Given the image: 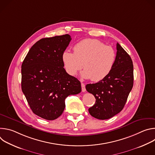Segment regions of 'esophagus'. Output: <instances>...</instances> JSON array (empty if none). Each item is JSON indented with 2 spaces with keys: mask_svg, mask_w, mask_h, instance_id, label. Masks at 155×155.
<instances>
[{
  "mask_svg": "<svg viewBox=\"0 0 155 155\" xmlns=\"http://www.w3.org/2000/svg\"><path fill=\"white\" fill-rule=\"evenodd\" d=\"M81 90L83 92H85L86 91V88H85V85L84 83H81Z\"/></svg>",
  "mask_w": 155,
  "mask_h": 155,
  "instance_id": "esophagus-1",
  "label": "esophagus"
}]
</instances>
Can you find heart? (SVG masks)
<instances>
[{
    "mask_svg": "<svg viewBox=\"0 0 155 155\" xmlns=\"http://www.w3.org/2000/svg\"><path fill=\"white\" fill-rule=\"evenodd\" d=\"M74 52L64 50L61 56L64 67L68 74L74 76L82 66L81 76L93 81L105 78L111 72L116 60L115 50L100 40L86 38L76 43Z\"/></svg>",
    "mask_w": 155,
    "mask_h": 155,
    "instance_id": "heart-1",
    "label": "heart"
}]
</instances>
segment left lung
I'll return each instance as SVG.
<instances>
[{
    "instance_id": "left-lung-1",
    "label": "left lung",
    "mask_w": 155,
    "mask_h": 155,
    "mask_svg": "<svg viewBox=\"0 0 155 155\" xmlns=\"http://www.w3.org/2000/svg\"><path fill=\"white\" fill-rule=\"evenodd\" d=\"M117 50L115 62L110 74L97 83L86 86L87 91L96 99L88 111L92 117L99 120L109 119L120 113L133 86L132 61L118 43Z\"/></svg>"
}]
</instances>
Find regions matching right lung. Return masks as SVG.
Here are the masks:
<instances>
[{"label":"right lung","instance_id":"add662e5","mask_svg":"<svg viewBox=\"0 0 155 155\" xmlns=\"http://www.w3.org/2000/svg\"><path fill=\"white\" fill-rule=\"evenodd\" d=\"M71 39L69 34L41 38L22 64V91L33 113L43 119L58 118L65 98L81 91L80 81L66 72L61 58Z\"/></svg>","mask_w":155,"mask_h":155}]
</instances>
